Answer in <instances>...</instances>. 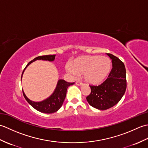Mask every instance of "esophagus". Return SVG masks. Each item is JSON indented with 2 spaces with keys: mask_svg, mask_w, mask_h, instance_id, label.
Returning a JSON list of instances; mask_svg holds the SVG:
<instances>
[{
  "mask_svg": "<svg viewBox=\"0 0 148 148\" xmlns=\"http://www.w3.org/2000/svg\"><path fill=\"white\" fill-rule=\"evenodd\" d=\"M76 84H77V85H78V86H81V85H82V84H83V83L79 82V81H77L76 82Z\"/></svg>",
  "mask_w": 148,
  "mask_h": 148,
  "instance_id": "esophagus-1",
  "label": "esophagus"
}]
</instances>
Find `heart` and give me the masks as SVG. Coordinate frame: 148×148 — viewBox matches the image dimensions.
Instances as JSON below:
<instances>
[{
    "label": "heart",
    "instance_id": "obj_1",
    "mask_svg": "<svg viewBox=\"0 0 148 148\" xmlns=\"http://www.w3.org/2000/svg\"><path fill=\"white\" fill-rule=\"evenodd\" d=\"M111 62L106 56L86 55L74 59L66 65L65 70L72 76L83 74L84 79L91 84H98L108 77L111 71Z\"/></svg>",
    "mask_w": 148,
    "mask_h": 148
}]
</instances>
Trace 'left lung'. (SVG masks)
<instances>
[{
	"label": "left lung",
	"instance_id": "8db88e82",
	"mask_svg": "<svg viewBox=\"0 0 148 148\" xmlns=\"http://www.w3.org/2000/svg\"><path fill=\"white\" fill-rule=\"evenodd\" d=\"M107 55L112 60V70L103 83L99 86L90 85L91 93L86 97L89 104L99 110H106L115 106L127 88L126 69L123 62L112 54Z\"/></svg>",
	"mask_w": 148,
	"mask_h": 148
}]
</instances>
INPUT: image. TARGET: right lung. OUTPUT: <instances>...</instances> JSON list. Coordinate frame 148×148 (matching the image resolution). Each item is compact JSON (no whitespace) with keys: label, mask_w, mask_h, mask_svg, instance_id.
Listing matches in <instances>:
<instances>
[{"label":"right lung","mask_w":148,"mask_h":148,"mask_svg":"<svg viewBox=\"0 0 148 148\" xmlns=\"http://www.w3.org/2000/svg\"><path fill=\"white\" fill-rule=\"evenodd\" d=\"M55 55H44V56H39L35 58L32 61H30L24 69V70L22 72L21 77L23 76L24 71L29 66L31 63L37 60H46L52 62L55 60ZM74 83H68L64 79H59L57 85H56V88L54 91V92L52 93L51 96H49L48 98L42 100L41 102H34L30 100L29 99L27 98V97L25 95L24 92L23 91V94L26 99L27 101L29 102L30 105L32 106L34 109H36L39 112L43 113H47V114H50V113L55 112L61 108L63 103L65 100L66 97V93H67V88L74 84Z\"/></svg>","instance_id":"1"}]
</instances>
